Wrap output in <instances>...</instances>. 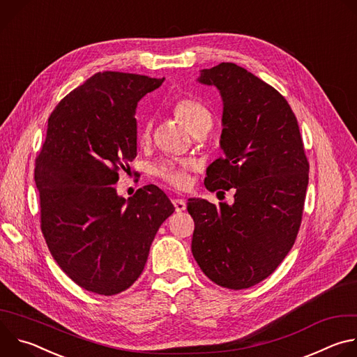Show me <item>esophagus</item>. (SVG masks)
Segmentation results:
<instances>
[{
  "label": "esophagus",
  "instance_id": "34e87169",
  "mask_svg": "<svg viewBox=\"0 0 357 357\" xmlns=\"http://www.w3.org/2000/svg\"><path fill=\"white\" fill-rule=\"evenodd\" d=\"M172 203H174L176 212H182L186 209V203L182 199H172Z\"/></svg>",
  "mask_w": 357,
  "mask_h": 357
}]
</instances>
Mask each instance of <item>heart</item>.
I'll return each mask as SVG.
<instances>
[{
	"mask_svg": "<svg viewBox=\"0 0 357 357\" xmlns=\"http://www.w3.org/2000/svg\"><path fill=\"white\" fill-rule=\"evenodd\" d=\"M176 119L195 135L200 131H209L212 126V116L209 110L193 98H181L174 106ZM151 138V123L141 131L139 141L146 144ZM196 168L193 161H164L155 168V175L168 185L176 189H185L190 183L189 172Z\"/></svg>",
	"mask_w": 357,
	"mask_h": 357,
	"instance_id": "b5f03b06",
	"label": "heart"
}]
</instances>
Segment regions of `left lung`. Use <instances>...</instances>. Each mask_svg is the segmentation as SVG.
<instances>
[{"label": "left lung", "instance_id": "left-lung-1", "mask_svg": "<svg viewBox=\"0 0 357 357\" xmlns=\"http://www.w3.org/2000/svg\"><path fill=\"white\" fill-rule=\"evenodd\" d=\"M197 80L216 86L223 100L225 155L209 165L205 186L234 189V203L188 200L195 222L192 254L209 280L244 289L271 275L292 248L310 162L296 117L273 86L225 62L200 70Z\"/></svg>", "mask_w": 357, "mask_h": 357}]
</instances>
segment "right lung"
Segmentation results:
<instances>
[{
    "label": "right lung",
    "mask_w": 357,
    "mask_h": 357,
    "mask_svg": "<svg viewBox=\"0 0 357 357\" xmlns=\"http://www.w3.org/2000/svg\"><path fill=\"white\" fill-rule=\"evenodd\" d=\"M162 82L98 72L63 97L47 120L35 162L40 230L58 266L86 291L110 296L130 288L175 211L155 185L127 200L114 188L119 171L137 157V103Z\"/></svg>",
    "instance_id": "obj_1"
}]
</instances>
